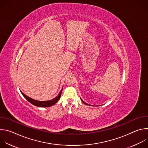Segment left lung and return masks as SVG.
Returning a JSON list of instances; mask_svg holds the SVG:
<instances>
[{"label": "left lung", "mask_w": 148, "mask_h": 148, "mask_svg": "<svg viewBox=\"0 0 148 148\" xmlns=\"http://www.w3.org/2000/svg\"><path fill=\"white\" fill-rule=\"evenodd\" d=\"M81 101H82V102H84V103H85V104H86V105H88V103H86V102H84V101H82V99H81Z\"/></svg>", "instance_id": "obj_1"}]
</instances>
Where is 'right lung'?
I'll use <instances>...</instances> for the list:
<instances>
[{
	"instance_id": "right-lung-1",
	"label": "right lung",
	"mask_w": 148,
	"mask_h": 148,
	"mask_svg": "<svg viewBox=\"0 0 148 148\" xmlns=\"http://www.w3.org/2000/svg\"><path fill=\"white\" fill-rule=\"evenodd\" d=\"M62 88L61 89V90L60 91V93L58 94V95L54 99H51V100H49V101H37L35 99H33L30 97H29L28 96H27L26 95H25V94H23L22 91H20L22 94L23 95V97L31 103H32L33 105H35L36 107H51L52 105H53L54 104H55L60 98L61 97V92H62Z\"/></svg>"
}]
</instances>
